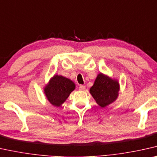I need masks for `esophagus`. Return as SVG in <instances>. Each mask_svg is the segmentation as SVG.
<instances>
[{
	"instance_id": "34e87169",
	"label": "esophagus",
	"mask_w": 157,
	"mask_h": 157,
	"mask_svg": "<svg viewBox=\"0 0 157 157\" xmlns=\"http://www.w3.org/2000/svg\"><path fill=\"white\" fill-rule=\"evenodd\" d=\"M85 88H86V86L85 85H79V90L80 91L85 90Z\"/></svg>"
}]
</instances>
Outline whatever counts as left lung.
<instances>
[{
    "label": "left lung",
    "mask_w": 157,
    "mask_h": 157,
    "mask_svg": "<svg viewBox=\"0 0 157 157\" xmlns=\"http://www.w3.org/2000/svg\"><path fill=\"white\" fill-rule=\"evenodd\" d=\"M120 84L115 78L100 72L97 75L90 92L97 104L105 108L118 99Z\"/></svg>",
    "instance_id": "left-lung-1"
}]
</instances>
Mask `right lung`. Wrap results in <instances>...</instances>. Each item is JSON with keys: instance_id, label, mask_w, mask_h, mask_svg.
<instances>
[{"instance_id": "1", "label": "right lung", "mask_w": 157, "mask_h": 157, "mask_svg": "<svg viewBox=\"0 0 157 157\" xmlns=\"http://www.w3.org/2000/svg\"><path fill=\"white\" fill-rule=\"evenodd\" d=\"M75 89V84L71 79L54 75L44 87V93L51 104L60 107Z\"/></svg>"}]
</instances>
